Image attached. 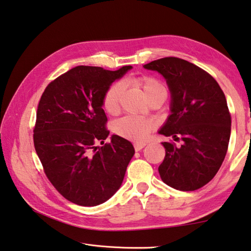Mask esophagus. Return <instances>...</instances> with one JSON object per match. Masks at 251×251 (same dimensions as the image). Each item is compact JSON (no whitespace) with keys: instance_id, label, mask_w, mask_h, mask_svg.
<instances>
[{"instance_id":"esophagus-1","label":"esophagus","mask_w":251,"mask_h":251,"mask_svg":"<svg viewBox=\"0 0 251 251\" xmlns=\"http://www.w3.org/2000/svg\"><path fill=\"white\" fill-rule=\"evenodd\" d=\"M146 146V142H135L134 148L136 151H140Z\"/></svg>"}]
</instances>
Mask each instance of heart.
<instances>
[{"instance_id": "b5f03b06", "label": "heart", "mask_w": 251, "mask_h": 251, "mask_svg": "<svg viewBox=\"0 0 251 251\" xmlns=\"http://www.w3.org/2000/svg\"><path fill=\"white\" fill-rule=\"evenodd\" d=\"M131 82L144 93L147 100H151L159 95H166L165 88L162 83L153 77H136L132 78ZM124 86L123 83L117 81L106 90L103 96L102 105L109 114H115L119 111L120 107V99L122 96ZM155 127L153 121L138 117L134 115H127L122 117L117 121L114 125V129L117 134L126 137V138L134 140H144L146 139L150 131Z\"/></svg>"}]
</instances>
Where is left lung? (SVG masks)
<instances>
[{
  "label": "left lung",
  "mask_w": 251,
  "mask_h": 251,
  "mask_svg": "<svg viewBox=\"0 0 251 251\" xmlns=\"http://www.w3.org/2000/svg\"><path fill=\"white\" fill-rule=\"evenodd\" d=\"M144 68L161 74L171 93V114L158 132L183 141L180 147L161 142L165 148L161 179L183 191L201 188L226 155L232 121L224 93L207 72L181 58H160Z\"/></svg>",
  "instance_id": "left-lung-1"
}]
</instances>
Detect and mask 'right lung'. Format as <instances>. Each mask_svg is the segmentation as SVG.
<instances>
[{
	"mask_svg": "<svg viewBox=\"0 0 251 251\" xmlns=\"http://www.w3.org/2000/svg\"><path fill=\"white\" fill-rule=\"evenodd\" d=\"M131 66L112 72L76 66L53 80L39 102L33 130L36 152L49 180L64 198L83 207L109 200L135 154L131 142L110 131L103 96Z\"/></svg>",
	"mask_w": 251,
	"mask_h": 251,
	"instance_id": "obj_1",
	"label": "right lung"
}]
</instances>
